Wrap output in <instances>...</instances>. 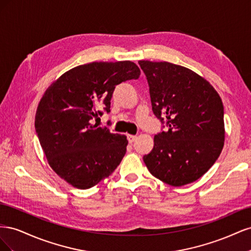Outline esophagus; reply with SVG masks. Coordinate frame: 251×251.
I'll return each instance as SVG.
<instances>
[{
    "label": "esophagus",
    "instance_id": "34e87169",
    "mask_svg": "<svg viewBox=\"0 0 251 251\" xmlns=\"http://www.w3.org/2000/svg\"><path fill=\"white\" fill-rule=\"evenodd\" d=\"M136 138H137V136L127 135V140H128V142H130V143H133L136 140Z\"/></svg>",
    "mask_w": 251,
    "mask_h": 251
}]
</instances>
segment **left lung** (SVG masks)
Wrapping results in <instances>:
<instances>
[{
  "label": "left lung",
  "mask_w": 251,
  "mask_h": 251,
  "mask_svg": "<svg viewBox=\"0 0 251 251\" xmlns=\"http://www.w3.org/2000/svg\"><path fill=\"white\" fill-rule=\"evenodd\" d=\"M153 112L169 130L154 137L143 157L148 170L172 186L198 180L221 154L225 140L222 100L208 80L183 66L139 60Z\"/></svg>",
  "instance_id": "8db88e82"
}]
</instances>
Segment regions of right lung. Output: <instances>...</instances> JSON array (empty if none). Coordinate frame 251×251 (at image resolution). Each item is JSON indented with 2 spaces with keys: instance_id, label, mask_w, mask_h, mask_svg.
Wrapping results in <instances>:
<instances>
[{
  "instance_id": "right-lung-1",
  "label": "right lung",
  "mask_w": 251,
  "mask_h": 251,
  "mask_svg": "<svg viewBox=\"0 0 251 251\" xmlns=\"http://www.w3.org/2000/svg\"><path fill=\"white\" fill-rule=\"evenodd\" d=\"M131 60L93 62L74 67L45 91L35 113V130L50 168L67 183L92 187L115 171L126 151V135L92 124L108 113L118 83L138 78Z\"/></svg>"
}]
</instances>
